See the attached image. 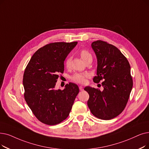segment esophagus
<instances>
[{"label":"esophagus","instance_id":"obj_1","mask_svg":"<svg viewBox=\"0 0 149 149\" xmlns=\"http://www.w3.org/2000/svg\"><path fill=\"white\" fill-rule=\"evenodd\" d=\"M79 89H80V90L81 91H82L84 90V89H83V88L82 86H79Z\"/></svg>","mask_w":149,"mask_h":149}]
</instances>
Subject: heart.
<instances>
[{
  "mask_svg": "<svg viewBox=\"0 0 149 149\" xmlns=\"http://www.w3.org/2000/svg\"><path fill=\"white\" fill-rule=\"evenodd\" d=\"M80 55L84 61H85L88 58L92 57L91 54L87 50L85 49H82L80 50ZM70 60L69 58H68L65 61V66L67 68H69L70 67ZM91 75V74L88 72H76L71 77V79L76 83L84 84L86 82L87 79L89 78Z\"/></svg>",
  "mask_w": 149,
  "mask_h": 149,
  "instance_id": "1",
  "label": "heart"
}]
</instances>
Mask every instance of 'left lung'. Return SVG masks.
I'll use <instances>...</instances> for the list:
<instances>
[{"label": "left lung", "mask_w": 149, "mask_h": 149, "mask_svg": "<svg viewBox=\"0 0 149 149\" xmlns=\"http://www.w3.org/2000/svg\"><path fill=\"white\" fill-rule=\"evenodd\" d=\"M91 47L97 60L93 81L103 80V90L85 88L89 95L88 106L96 118L109 120L119 115L127 105L133 87L131 68L125 56L113 45L98 40L92 42Z\"/></svg>", "instance_id": "8db88e82"}]
</instances>
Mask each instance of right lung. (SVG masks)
Masks as SVG:
<instances>
[{"mask_svg":"<svg viewBox=\"0 0 149 149\" xmlns=\"http://www.w3.org/2000/svg\"><path fill=\"white\" fill-rule=\"evenodd\" d=\"M77 44L54 42L38 49L31 56L23 76L24 98L36 118L49 125L65 120L69 114L79 88L69 83L56 89V82L64 71V61Z\"/></svg>","mask_w":149,"mask_h":149,"instance_id":"obj_1","label":"right lung"}]
</instances>
